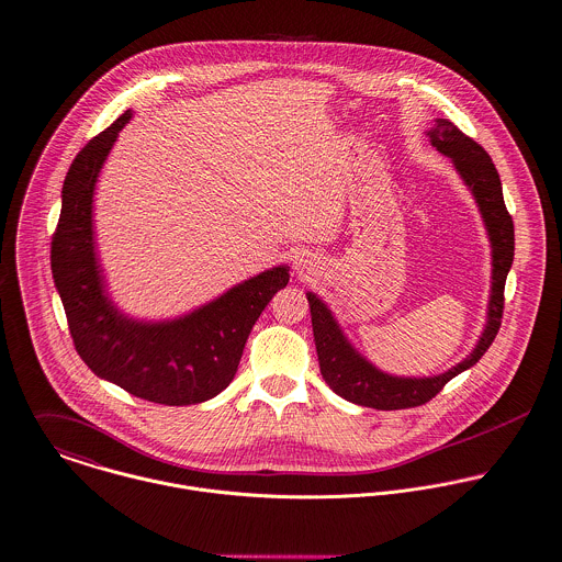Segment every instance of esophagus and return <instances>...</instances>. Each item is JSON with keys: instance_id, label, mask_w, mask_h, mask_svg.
<instances>
[{"instance_id": "obj_1", "label": "esophagus", "mask_w": 562, "mask_h": 562, "mask_svg": "<svg viewBox=\"0 0 562 562\" xmlns=\"http://www.w3.org/2000/svg\"><path fill=\"white\" fill-rule=\"evenodd\" d=\"M311 258L306 256V254H297L295 256V260H293V267H295V271L300 273V276H304V273H308L311 271Z\"/></svg>"}]
</instances>
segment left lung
<instances>
[{"mask_svg":"<svg viewBox=\"0 0 562 562\" xmlns=\"http://www.w3.org/2000/svg\"><path fill=\"white\" fill-rule=\"evenodd\" d=\"M426 134L430 136L432 147L451 158L456 171L473 193L488 232L493 254V282L486 326L473 351L446 373L432 378H397L375 369L367 358H362L338 328L330 308L315 293H306L319 369L326 384L342 400L375 411H402L430 402L437 393H441L451 378L473 367L484 356L502 326L504 284L515 256V225L506 211L499 173L491 156L471 136L460 132L449 119H437Z\"/></svg>","mask_w":562,"mask_h":562,"instance_id":"left-lung-1","label":"left lung"}]
</instances>
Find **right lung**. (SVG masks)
Instances as JSON below:
<instances>
[{
	"label": "right lung",
	"instance_id": "add662e5",
	"mask_svg": "<svg viewBox=\"0 0 562 562\" xmlns=\"http://www.w3.org/2000/svg\"><path fill=\"white\" fill-rule=\"evenodd\" d=\"M130 116L125 111L91 138L69 167L52 236V273L74 345L95 375L154 404H200L232 382L256 319L289 284V267L262 271L173 322H134L121 315L106 293L95 254L93 193Z\"/></svg>",
	"mask_w": 562,
	"mask_h": 562
}]
</instances>
